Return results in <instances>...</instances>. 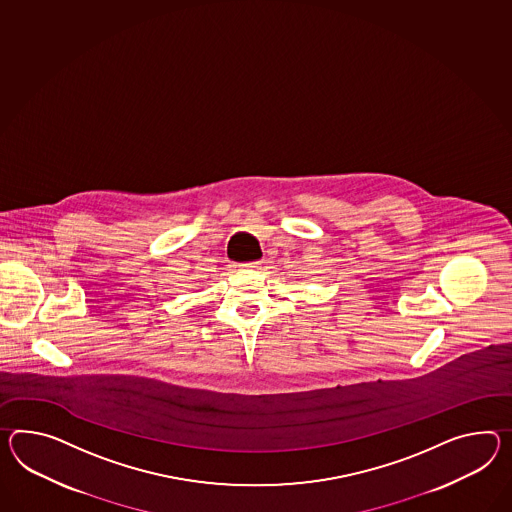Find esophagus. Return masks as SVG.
Instances as JSON below:
<instances>
[{"label":"esophagus","mask_w":512,"mask_h":512,"mask_svg":"<svg viewBox=\"0 0 512 512\" xmlns=\"http://www.w3.org/2000/svg\"><path fill=\"white\" fill-rule=\"evenodd\" d=\"M238 268H261V261L242 262V264H235Z\"/></svg>","instance_id":"1"}]
</instances>
